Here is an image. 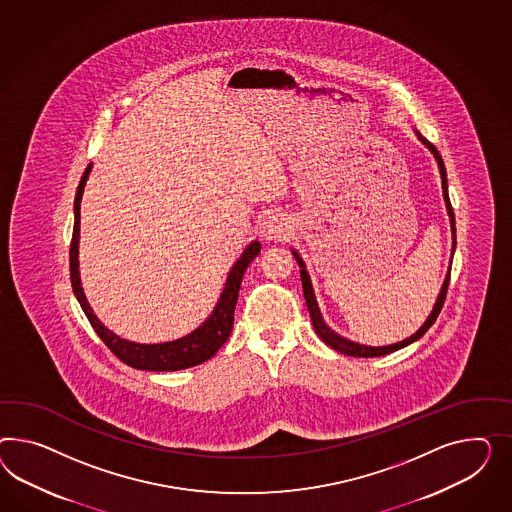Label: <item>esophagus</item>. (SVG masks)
<instances>
[{"label":"esophagus","mask_w":512,"mask_h":512,"mask_svg":"<svg viewBox=\"0 0 512 512\" xmlns=\"http://www.w3.org/2000/svg\"><path fill=\"white\" fill-rule=\"evenodd\" d=\"M291 229V221L287 220L283 214H272L263 221L261 225V235L266 242H281Z\"/></svg>","instance_id":"34e87169"}]
</instances>
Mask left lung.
Returning a JSON list of instances; mask_svg holds the SVG:
<instances>
[{"label":"left lung","mask_w":512,"mask_h":512,"mask_svg":"<svg viewBox=\"0 0 512 512\" xmlns=\"http://www.w3.org/2000/svg\"><path fill=\"white\" fill-rule=\"evenodd\" d=\"M415 136H417V139H419V141H421V143H423V145L432 152L434 160L438 162V167H440L443 201H445V208H447V214H449V221H451V235H453V249H451V259H453L456 246L455 214H453V207H451V201H449V192H447V173H445L442 156H440L438 149H436L430 141L423 138L417 130H415ZM291 251L292 255H294V259H296V263L300 266V277H302V287H304L305 304H307L309 315H311V320H313V328H315V332H317L318 337H320L326 345L332 346L333 350H337V352H341V354H345V356H354V358H376V356H386V354H391V352H395V350H401L404 346L412 345V343H415L417 339H421V337L427 333V330H429L430 326L436 322V318H438L440 311H442V305L443 302H445V294H447V287H449L451 264H449L447 276L443 279L442 289H440V294H438V298H436V304L432 307V311H430L429 318L425 320V324H423L417 332L412 333V335H410V337H406V339H402L399 343H393V345H360V343H356V341H350V339H346L343 335L333 332L332 328L324 322L322 313H320V307H318L317 304V298H315V291H313L311 277H309V274H307V268H305V263L302 261V257H300V253H298L296 249L291 248ZM451 263H453V261H451Z\"/></svg>","instance_id":"1"}]
</instances>
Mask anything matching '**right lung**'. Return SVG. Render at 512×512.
Returning <instances> with one entry per match:
<instances>
[{"label":"right lung","mask_w":512,"mask_h":512,"mask_svg":"<svg viewBox=\"0 0 512 512\" xmlns=\"http://www.w3.org/2000/svg\"><path fill=\"white\" fill-rule=\"evenodd\" d=\"M93 169V164H89L85 173H83L76 199H74V231H72V242H70V283L76 300L82 305L85 317L89 318L91 326L95 328L98 337L104 341V345L110 348L111 352L126 365L141 369V371H180L199 365L203 361L210 360L221 345L229 339L231 330H233V320H235L236 300H238V291L244 272L249 263L261 253V244L259 240H253L240 259L233 264L229 270L225 287L220 294L218 304L214 305V311L208 315L207 320L195 328L194 332L175 339L167 343H156V345H141L134 341L121 339L119 335L110 332L97 315L93 313L91 305L87 302L82 289V279H80V261H78V244H80V203H82L83 188L85 182L89 179V173Z\"/></svg>","instance_id":"1"}]
</instances>
